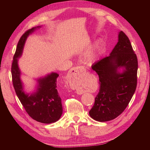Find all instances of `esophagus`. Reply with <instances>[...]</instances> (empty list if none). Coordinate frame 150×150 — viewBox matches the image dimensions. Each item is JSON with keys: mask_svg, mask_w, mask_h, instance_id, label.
Listing matches in <instances>:
<instances>
[{"mask_svg": "<svg viewBox=\"0 0 150 150\" xmlns=\"http://www.w3.org/2000/svg\"><path fill=\"white\" fill-rule=\"evenodd\" d=\"M86 69L83 66H77L75 67L72 68L69 72V76L71 77H74L76 75H78L79 72L81 71H85Z\"/></svg>", "mask_w": 150, "mask_h": 150, "instance_id": "esophagus-1", "label": "esophagus"}]
</instances>
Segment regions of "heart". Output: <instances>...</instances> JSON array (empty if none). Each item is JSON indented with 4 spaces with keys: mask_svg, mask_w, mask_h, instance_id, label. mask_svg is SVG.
I'll return each mask as SVG.
<instances>
[{
    "mask_svg": "<svg viewBox=\"0 0 150 150\" xmlns=\"http://www.w3.org/2000/svg\"><path fill=\"white\" fill-rule=\"evenodd\" d=\"M98 47H95L89 50L86 53V59L88 63H93L96 61L97 58Z\"/></svg>",
    "mask_w": 150,
    "mask_h": 150,
    "instance_id": "1",
    "label": "heart"
}]
</instances>
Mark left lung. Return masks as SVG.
<instances>
[{
  "label": "left lung",
  "mask_w": 150,
  "mask_h": 150,
  "mask_svg": "<svg viewBox=\"0 0 150 150\" xmlns=\"http://www.w3.org/2000/svg\"><path fill=\"white\" fill-rule=\"evenodd\" d=\"M117 36V42L110 56L92 66L99 75L100 89L89 114L99 122L112 120L121 115L137 88V55L123 32L120 31Z\"/></svg>",
  "instance_id": "8db88e82"
}]
</instances>
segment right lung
Masks as SVG:
<instances>
[{
    "label": "right lung",
    "mask_w": 150,
    "mask_h": 150,
    "mask_svg": "<svg viewBox=\"0 0 150 150\" xmlns=\"http://www.w3.org/2000/svg\"><path fill=\"white\" fill-rule=\"evenodd\" d=\"M42 28L39 25L25 33L17 44L12 64V77L17 96L28 115L38 122L45 124L55 122L62 114L61 99L57 89L59 74L55 72L34 79L35 88L28 93L21 79L22 72L19 66V59L22 56L26 40L29 36Z\"/></svg>",
    "instance_id": "1"
}]
</instances>
